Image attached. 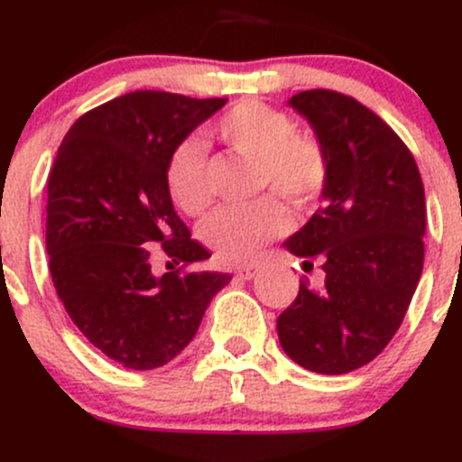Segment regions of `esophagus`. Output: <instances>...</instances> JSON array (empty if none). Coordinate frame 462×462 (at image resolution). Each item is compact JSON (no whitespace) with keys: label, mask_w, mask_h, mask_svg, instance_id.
Listing matches in <instances>:
<instances>
[{"label":"esophagus","mask_w":462,"mask_h":462,"mask_svg":"<svg viewBox=\"0 0 462 462\" xmlns=\"http://www.w3.org/2000/svg\"><path fill=\"white\" fill-rule=\"evenodd\" d=\"M256 273H258L256 267H238L236 269V278H241V280H252Z\"/></svg>","instance_id":"esophagus-1"}]
</instances>
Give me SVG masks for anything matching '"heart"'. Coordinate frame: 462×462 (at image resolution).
<instances>
[{
  "instance_id": "heart-1",
  "label": "heart",
  "mask_w": 462,
  "mask_h": 462,
  "mask_svg": "<svg viewBox=\"0 0 462 462\" xmlns=\"http://www.w3.org/2000/svg\"><path fill=\"white\" fill-rule=\"evenodd\" d=\"M210 134L243 156L258 161V187L272 189L293 206L315 204L330 178L326 147L310 134L295 132L284 110L258 99H243L210 125ZM169 198L187 215L204 213L213 199L199 143L173 147L164 171ZM289 215L278 201L264 198L254 204H227L206 217L201 241L226 264H245L289 230Z\"/></svg>"
}]
</instances>
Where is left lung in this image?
I'll return each mask as SVG.
<instances>
[{
  "mask_svg": "<svg viewBox=\"0 0 462 462\" xmlns=\"http://www.w3.org/2000/svg\"><path fill=\"white\" fill-rule=\"evenodd\" d=\"M330 158L310 221L284 243L326 280L301 275L278 317L280 346L295 363L338 375L378 356L404 321L423 269L426 193L406 143L349 95L312 88L291 97Z\"/></svg>",
  "mask_w": 462,
  "mask_h": 462,
  "instance_id": "8db88e82",
  "label": "left lung"
}]
</instances>
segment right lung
Masks as SVG:
<instances>
[{
    "label": "right lung",
    "mask_w": 462,
    "mask_h": 462,
    "mask_svg": "<svg viewBox=\"0 0 462 462\" xmlns=\"http://www.w3.org/2000/svg\"><path fill=\"white\" fill-rule=\"evenodd\" d=\"M227 99L134 91L84 113L47 178L45 245L56 293L78 330L128 369L178 356L230 273L189 269L210 252L173 210V147ZM158 248L180 264L156 279Z\"/></svg>",
    "instance_id": "1"
}]
</instances>
